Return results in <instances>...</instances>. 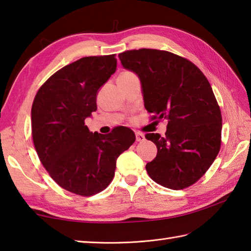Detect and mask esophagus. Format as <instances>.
I'll return each mask as SVG.
<instances>
[{
    "label": "esophagus",
    "instance_id": "obj_1",
    "mask_svg": "<svg viewBox=\"0 0 251 251\" xmlns=\"http://www.w3.org/2000/svg\"><path fill=\"white\" fill-rule=\"evenodd\" d=\"M136 140L139 141V142H142L146 140V137L145 135L142 134V132H136Z\"/></svg>",
    "mask_w": 251,
    "mask_h": 251
}]
</instances>
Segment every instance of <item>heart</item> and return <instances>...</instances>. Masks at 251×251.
Instances as JSON below:
<instances>
[{
    "mask_svg": "<svg viewBox=\"0 0 251 251\" xmlns=\"http://www.w3.org/2000/svg\"><path fill=\"white\" fill-rule=\"evenodd\" d=\"M132 74H134V73H131V72H123L120 76H128V75H132Z\"/></svg>",
    "mask_w": 251,
    "mask_h": 251,
    "instance_id": "b5f03b06",
    "label": "heart"
}]
</instances>
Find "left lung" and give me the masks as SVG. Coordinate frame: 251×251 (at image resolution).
Returning a JSON list of instances; mask_svg holds the SVG:
<instances>
[{
    "label": "left lung",
    "instance_id": "8db88e82",
    "mask_svg": "<svg viewBox=\"0 0 251 251\" xmlns=\"http://www.w3.org/2000/svg\"><path fill=\"white\" fill-rule=\"evenodd\" d=\"M123 67L140 78L151 120L168 121L165 137L147 134L156 157L150 178L165 188L194 184L214 163L221 146L222 116L209 82L193 62L166 50L141 49L119 55Z\"/></svg>",
    "mask_w": 251,
    "mask_h": 251
}]
</instances>
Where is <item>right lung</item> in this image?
<instances>
[{
  "label": "right lung",
  "instance_id": "right-lung-1",
  "mask_svg": "<svg viewBox=\"0 0 251 251\" xmlns=\"http://www.w3.org/2000/svg\"><path fill=\"white\" fill-rule=\"evenodd\" d=\"M115 70V55L81 58L52 74L32 103L37 155L55 182L71 193L92 196L103 191L114 177L117 157L136 140L124 126L101 135L85 125L97 110L99 88Z\"/></svg>",
  "mask_w": 251,
  "mask_h": 251
}]
</instances>
